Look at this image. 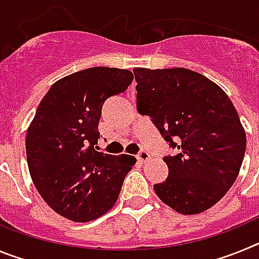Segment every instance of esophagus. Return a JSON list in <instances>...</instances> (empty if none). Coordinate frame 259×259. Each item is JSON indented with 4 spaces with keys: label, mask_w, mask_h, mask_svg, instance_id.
I'll return each instance as SVG.
<instances>
[{
    "label": "esophagus",
    "mask_w": 259,
    "mask_h": 259,
    "mask_svg": "<svg viewBox=\"0 0 259 259\" xmlns=\"http://www.w3.org/2000/svg\"><path fill=\"white\" fill-rule=\"evenodd\" d=\"M137 159L140 162H148L150 159V154L148 152H145V150H141V152L137 154Z\"/></svg>",
    "instance_id": "esophagus-1"
}]
</instances>
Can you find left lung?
I'll use <instances>...</instances> for the list:
<instances>
[{
	"label": "left lung",
	"mask_w": 259,
	"mask_h": 259,
	"mask_svg": "<svg viewBox=\"0 0 259 259\" xmlns=\"http://www.w3.org/2000/svg\"><path fill=\"white\" fill-rule=\"evenodd\" d=\"M134 74L139 113L178 149L163 158L168 176L155 194L180 214L210 209L232 187L245 154L236 109L218 84L188 68L136 67Z\"/></svg>",
	"instance_id": "left-lung-1"
}]
</instances>
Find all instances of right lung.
<instances>
[{"instance_id":"add662e5","label":"right lung","mask_w":259,"mask_h":259,"mask_svg":"<svg viewBox=\"0 0 259 259\" xmlns=\"http://www.w3.org/2000/svg\"><path fill=\"white\" fill-rule=\"evenodd\" d=\"M132 80L128 70L87 68L59 79L41 100L27 130V163L36 189L57 214L89 222L118 200L136 158L104 154L95 145L102 105Z\"/></svg>"}]
</instances>
